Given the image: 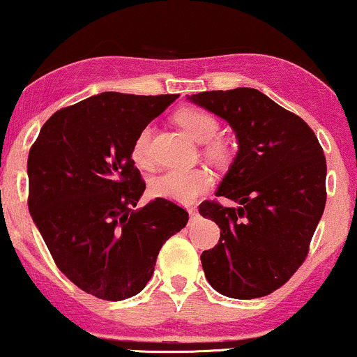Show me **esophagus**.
I'll return each mask as SVG.
<instances>
[{
  "label": "esophagus",
  "mask_w": 357,
  "mask_h": 357,
  "mask_svg": "<svg viewBox=\"0 0 357 357\" xmlns=\"http://www.w3.org/2000/svg\"><path fill=\"white\" fill-rule=\"evenodd\" d=\"M188 213L191 215V218H195L196 215H198V208L196 206H188Z\"/></svg>",
  "instance_id": "34e87169"
}]
</instances>
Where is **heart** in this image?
<instances>
[{"label":"heart","mask_w":357,"mask_h":357,"mask_svg":"<svg viewBox=\"0 0 357 357\" xmlns=\"http://www.w3.org/2000/svg\"><path fill=\"white\" fill-rule=\"evenodd\" d=\"M176 122L198 142H208L218 134L220 124L210 112L202 109L184 107L176 114ZM151 127H144L137 134L130 149V158L137 166L147 167L149 158ZM206 154L213 161L225 162L228 159V146L223 141H211L206 147ZM211 178L204 169H167L151 181V192L158 198L171 199L176 203H191L210 188Z\"/></svg>","instance_id":"1"}]
</instances>
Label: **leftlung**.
Instances as JSON below:
<instances>
[{
	"label": "left lung",
	"instance_id": "left-lung-1",
	"mask_svg": "<svg viewBox=\"0 0 357 357\" xmlns=\"http://www.w3.org/2000/svg\"><path fill=\"white\" fill-rule=\"evenodd\" d=\"M190 100L225 119L238 139L216 191L238 206L199 204V215L220 227L218 243L202 253L204 275L227 297H265L309 253L326 206V155L305 121L257 89L199 92Z\"/></svg>",
	"mask_w": 357,
	"mask_h": 357
}]
</instances>
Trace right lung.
<instances>
[{"label":"right lung","instance_id":"1","mask_svg":"<svg viewBox=\"0 0 357 357\" xmlns=\"http://www.w3.org/2000/svg\"><path fill=\"white\" fill-rule=\"evenodd\" d=\"M104 92L56 110L28 154V210L56 267L102 301L144 289L188 211L155 198L130 158L139 132L178 99Z\"/></svg>","mask_w":357,"mask_h":357}]
</instances>
